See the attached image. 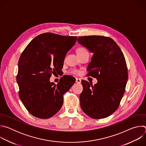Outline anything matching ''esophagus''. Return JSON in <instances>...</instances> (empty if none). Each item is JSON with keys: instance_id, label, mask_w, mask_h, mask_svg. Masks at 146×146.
Masks as SVG:
<instances>
[{"instance_id": "34e87169", "label": "esophagus", "mask_w": 146, "mask_h": 146, "mask_svg": "<svg viewBox=\"0 0 146 146\" xmlns=\"http://www.w3.org/2000/svg\"><path fill=\"white\" fill-rule=\"evenodd\" d=\"M81 80L80 78H76V82H77V83H81Z\"/></svg>"}]
</instances>
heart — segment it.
I'll return each mask as SVG.
<instances>
[{"mask_svg": "<svg viewBox=\"0 0 146 146\" xmlns=\"http://www.w3.org/2000/svg\"><path fill=\"white\" fill-rule=\"evenodd\" d=\"M77 54H81V53H83L84 52H87V50L82 47H80L77 48ZM70 73L73 74H75V75H77V74H78L80 73V71L77 69H72L70 71Z\"/></svg>", "mask_w": 146, "mask_h": 146, "instance_id": "obj_1", "label": "heart"}]
</instances>
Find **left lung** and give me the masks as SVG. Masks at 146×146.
<instances>
[{
    "instance_id": "1",
    "label": "left lung",
    "mask_w": 146,
    "mask_h": 146,
    "mask_svg": "<svg viewBox=\"0 0 146 146\" xmlns=\"http://www.w3.org/2000/svg\"><path fill=\"white\" fill-rule=\"evenodd\" d=\"M77 41L94 53L88 74L98 80L94 86L88 81H81V108L92 118L108 117L118 108L125 91L128 77L125 59L119 47L109 37L84 36Z\"/></svg>"
}]
</instances>
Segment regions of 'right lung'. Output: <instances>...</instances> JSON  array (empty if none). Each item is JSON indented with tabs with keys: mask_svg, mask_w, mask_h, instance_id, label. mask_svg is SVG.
Here are the masks:
<instances>
[{
	"mask_svg": "<svg viewBox=\"0 0 146 146\" xmlns=\"http://www.w3.org/2000/svg\"><path fill=\"white\" fill-rule=\"evenodd\" d=\"M76 40L77 36L42 33L34 38L21 55L17 75L18 95L34 117L49 118L62 108L64 95L76 79L65 75L55 85L50 78L61 72L64 58Z\"/></svg>",
	"mask_w": 146,
	"mask_h": 146,
	"instance_id": "add662e5",
	"label": "right lung"
}]
</instances>
